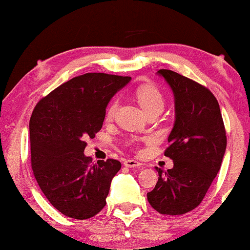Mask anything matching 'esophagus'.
<instances>
[{"label": "esophagus", "instance_id": "34e87169", "mask_svg": "<svg viewBox=\"0 0 250 250\" xmlns=\"http://www.w3.org/2000/svg\"><path fill=\"white\" fill-rule=\"evenodd\" d=\"M124 164H125V167H130V168L139 167L141 166V163L139 162V161H137V160H132V159H128V160H125V162H124Z\"/></svg>", "mask_w": 250, "mask_h": 250}]
</instances>
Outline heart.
<instances>
[{
    "label": "heart",
    "mask_w": 250,
    "mask_h": 250,
    "mask_svg": "<svg viewBox=\"0 0 250 250\" xmlns=\"http://www.w3.org/2000/svg\"><path fill=\"white\" fill-rule=\"evenodd\" d=\"M134 96L135 98H137L139 104H140L141 108L145 110L146 115L153 111L161 112L164 108V104H166V100H164V96L162 92H161L155 86H153V84L150 83H145L139 86L137 89L134 90ZM117 105V100H113L112 103L109 104L107 112H105V119H112L113 116H115Z\"/></svg>",
    "instance_id": "1"
}]
</instances>
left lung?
<instances>
[{"label":"left lung","instance_id":"1","mask_svg":"<svg viewBox=\"0 0 250 250\" xmlns=\"http://www.w3.org/2000/svg\"><path fill=\"white\" fill-rule=\"evenodd\" d=\"M174 95L175 122L164 155L172 168L155 167L159 180L147 201L163 215H182L201 204L221 168L226 131L217 99L209 89L185 76L160 69Z\"/></svg>","mask_w":250,"mask_h":250}]
</instances>
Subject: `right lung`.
<instances>
[{"mask_svg": "<svg viewBox=\"0 0 250 250\" xmlns=\"http://www.w3.org/2000/svg\"><path fill=\"white\" fill-rule=\"evenodd\" d=\"M128 76L88 73L64 83L33 110L29 120L31 162L42 192L55 208L88 219L104 208L119 161L91 162L87 139L103 126L105 107L130 82Z\"/></svg>", "mask_w": 250, "mask_h": 250, "instance_id": "obj_1", "label": "right lung"}]
</instances>
